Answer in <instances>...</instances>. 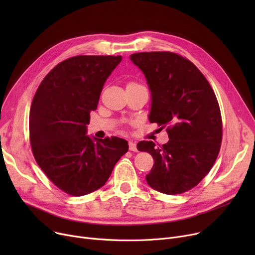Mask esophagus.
I'll use <instances>...</instances> for the list:
<instances>
[{
  "instance_id": "1",
  "label": "esophagus",
  "mask_w": 255,
  "mask_h": 255,
  "mask_svg": "<svg viewBox=\"0 0 255 255\" xmlns=\"http://www.w3.org/2000/svg\"><path fill=\"white\" fill-rule=\"evenodd\" d=\"M129 150L130 151H133V152H136L137 149H136V143L134 141H129Z\"/></svg>"
}]
</instances>
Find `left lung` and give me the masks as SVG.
<instances>
[{"instance_id": "1", "label": "left lung", "mask_w": 255, "mask_h": 255, "mask_svg": "<svg viewBox=\"0 0 255 255\" xmlns=\"http://www.w3.org/2000/svg\"><path fill=\"white\" fill-rule=\"evenodd\" d=\"M130 60L151 92L149 121L167 127L169 138L162 146L137 143L138 151L154 158L145 180L168 195L188 191L207 176L220 150L222 122L215 93L197 67L177 53L137 52Z\"/></svg>"}]
</instances>
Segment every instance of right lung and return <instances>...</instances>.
I'll list each match as a JSON object with an SVG mask.
<instances>
[{
	"label": "right lung",
	"instance_id": "obj_1",
	"mask_svg": "<svg viewBox=\"0 0 255 255\" xmlns=\"http://www.w3.org/2000/svg\"><path fill=\"white\" fill-rule=\"evenodd\" d=\"M121 56H76L58 64L34 96L29 120L32 151L47 178L64 192L96 191L128 151V141L87 134L106 79Z\"/></svg>",
	"mask_w": 255,
	"mask_h": 255
}]
</instances>
